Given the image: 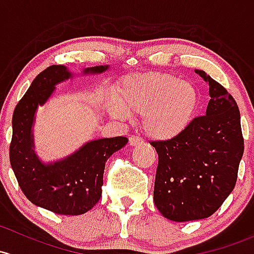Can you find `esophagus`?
Masks as SVG:
<instances>
[{"instance_id": "34e87169", "label": "esophagus", "mask_w": 254, "mask_h": 254, "mask_svg": "<svg viewBox=\"0 0 254 254\" xmlns=\"http://www.w3.org/2000/svg\"><path fill=\"white\" fill-rule=\"evenodd\" d=\"M129 143L130 146H140L143 145V140L141 137H138V136H130Z\"/></svg>"}]
</instances>
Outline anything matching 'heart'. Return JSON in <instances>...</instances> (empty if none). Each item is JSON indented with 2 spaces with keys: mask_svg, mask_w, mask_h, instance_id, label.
I'll use <instances>...</instances> for the list:
<instances>
[{
  "mask_svg": "<svg viewBox=\"0 0 254 254\" xmlns=\"http://www.w3.org/2000/svg\"><path fill=\"white\" fill-rule=\"evenodd\" d=\"M198 106V93L189 81L165 73L127 76L118 96L108 98L112 117L130 119L142 115L146 134L159 141L174 140L190 127Z\"/></svg>",
  "mask_w": 254,
  "mask_h": 254,
  "instance_id": "obj_1",
  "label": "heart"
}]
</instances>
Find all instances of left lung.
<instances>
[{
  "label": "left lung",
  "mask_w": 254,
  "mask_h": 254,
  "mask_svg": "<svg viewBox=\"0 0 254 254\" xmlns=\"http://www.w3.org/2000/svg\"><path fill=\"white\" fill-rule=\"evenodd\" d=\"M210 100L202 117L169 141H152L158 153L153 201L173 221L210 217L234 190L244 154L240 111L224 86L203 70Z\"/></svg>",
  "instance_id": "8db88e82"
}]
</instances>
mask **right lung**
Returning a JSON list of instances; mask_svg holds the SVG:
<instances>
[{
	"label": "right lung",
	"instance_id": "obj_1",
	"mask_svg": "<svg viewBox=\"0 0 254 254\" xmlns=\"http://www.w3.org/2000/svg\"><path fill=\"white\" fill-rule=\"evenodd\" d=\"M108 65L86 68L85 74L103 73ZM71 78L64 65H51L36 76L18 102L12 118L9 161L21 191L35 205L56 214L79 215L100 201L107 159L124 147V136L98 138L81 146L69 157L53 163H42L34 151L33 124L56 84Z\"/></svg>",
	"mask_w": 254,
	"mask_h": 254
}]
</instances>
